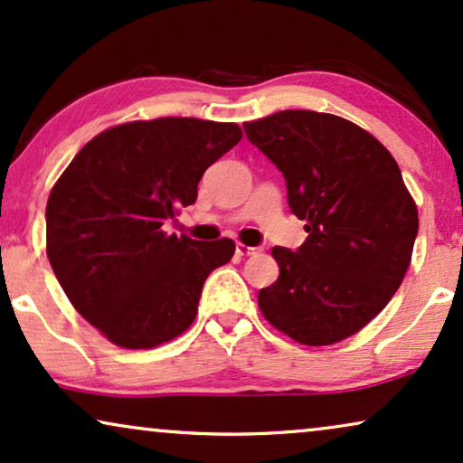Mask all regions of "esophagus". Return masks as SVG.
I'll use <instances>...</instances> for the list:
<instances>
[{
    "label": "esophagus",
    "instance_id": "obj_1",
    "mask_svg": "<svg viewBox=\"0 0 463 463\" xmlns=\"http://www.w3.org/2000/svg\"><path fill=\"white\" fill-rule=\"evenodd\" d=\"M257 249H253V246H246V244H236V255L238 257H249V255H255Z\"/></svg>",
    "mask_w": 463,
    "mask_h": 463
}]
</instances>
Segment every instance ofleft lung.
Listing matches in <instances>:
<instances>
[{
	"label": "left lung",
	"mask_w": 463,
	"mask_h": 463,
	"mask_svg": "<svg viewBox=\"0 0 463 463\" xmlns=\"http://www.w3.org/2000/svg\"><path fill=\"white\" fill-rule=\"evenodd\" d=\"M244 134L283 172L308 233L298 250L272 249L280 274L257 298L263 317L308 346L349 338L385 308L411 266L419 214L398 164L335 114L283 110L244 123Z\"/></svg>",
	"instance_id": "obj_1"
}]
</instances>
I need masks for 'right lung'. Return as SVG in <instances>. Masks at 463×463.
<instances>
[{"label": "right lung", "instance_id": "obj_1", "mask_svg": "<svg viewBox=\"0 0 463 463\" xmlns=\"http://www.w3.org/2000/svg\"><path fill=\"white\" fill-rule=\"evenodd\" d=\"M236 123L165 117L110 128L65 167L46 203V255L71 306L123 349H153L194 323L203 280L233 257L164 225L236 146Z\"/></svg>", "mask_w": 463, "mask_h": 463}]
</instances>
